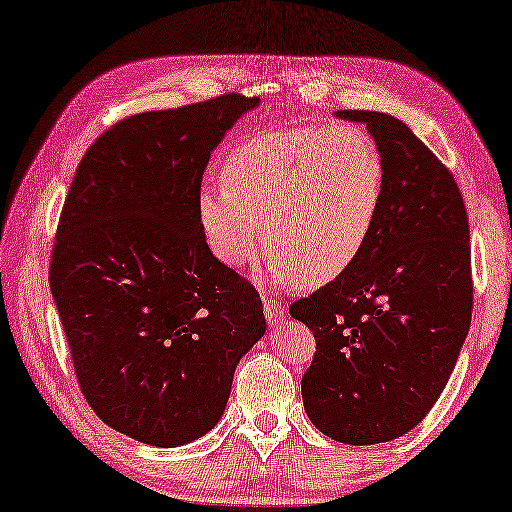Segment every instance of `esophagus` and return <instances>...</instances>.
Listing matches in <instances>:
<instances>
[{
  "instance_id": "1",
  "label": "esophagus",
  "mask_w": 512,
  "mask_h": 512,
  "mask_svg": "<svg viewBox=\"0 0 512 512\" xmlns=\"http://www.w3.org/2000/svg\"><path fill=\"white\" fill-rule=\"evenodd\" d=\"M264 315L269 326H278L285 319V305L276 299H264Z\"/></svg>"
}]
</instances>
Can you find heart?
<instances>
[{
    "label": "heart",
    "mask_w": 512,
    "mask_h": 512,
    "mask_svg": "<svg viewBox=\"0 0 512 512\" xmlns=\"http://www.w3.org/2000/svg\"><path fill=\"white\" fill-rule=\"evenodd\" d=\"M386 202V160L358 126L259 135L223 160V186L197 190V223L225 266L271 248L280 285L322 287L365 253Z\"/></svg>",
    "instance_id": "obj_1"
}]
</instances>
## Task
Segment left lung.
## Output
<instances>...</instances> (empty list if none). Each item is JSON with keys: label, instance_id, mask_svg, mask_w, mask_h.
I'll return each instance as SVG.
<instances>
[{"label": "left lung", "instance_id": "left-lung-1", "mask_svg": "<svg viewBox=\"0 0 512 512\" xmlns=\"http://www.w3.org/2000/svg\"><path fill=\"white\" fill-rule=\"evenodd\" d=\"M386 160V202L358 262L292 303L317 340L305 414L340 444L398 439L444 391L471 324L469 220L453 174L386 112L338 110Z\"/></svg>", "mask_w": 512, "mask_h": 512}]
</instances>
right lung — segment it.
<instances>
[{"instance_id":"right-lung-1","label":"right lung","mask_w":512,"mask_h":512,"mask_svg":"<svg viewBox=\"0 0 512 512\" xmlns=\"http://www.w3.org/2000/svg\"><path fill=\"white\" fill-rule=\"evenodd\" d=\"M257 105L227 94L128 117L91 144L68 188L52 299L91 409L142 444L213 430L266 331L255 287L213 257L197 223L211 151Z\"/></svg>"}]
</instances>
